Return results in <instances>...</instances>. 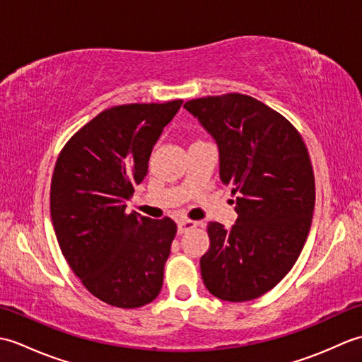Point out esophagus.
<instances>
[{
	"label": "esophagus",
	"mask_w": 362,
	"mask_h": 362,
	"mask_svg": "<svg viewBox=\"0 0 362 362\" xmlns=\"http://www.w3.org/2000/svg\"><path fill=\"white\" fill-rule=\"evenodd\" d=\"M197 227V222L196 221H191V219H183L179 222V233H187L188 230Z\"/></svg>",
	"instance_id": "esophagus-1"
}]
</instances>
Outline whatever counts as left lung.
Wrapping results in <instances>:
<instances>
[{
	"instance_id": "obj_1",
	"label": "left lung",
	"mask_w": 362,
	"mask_h": 362,
	"mask_svg": "<svg viewBox=\"0 0 362 362\" xmlns=\"http://www.w3.org/2000/svg\"><path fill=\"white\" fill-rule=\"evenodd\" d=\"M219 148V175L232 185L238 219L210 222L201 258L205 288L227 302H247L276 286L310 233L316 185L297 129L258 99L228 93L185 103Z\"/></svg>"
}]
</instances>
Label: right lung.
I'll return each instance as SVG.
<instances>
[{
  "label": "right lung",
  "mask_w": 362,
  "mask_h": 362,
  "mask_svg": "<svg viewBox=\"0 0 362 362\" xmlns=\"http://www.w3.org/2000/svg\"><path fill=\"white\" fill-rule=\"evenodd\" d=\"M182 103L105 109L68 140L54 168L51 219L60 250L83 286L118 308L151 303L163 284L175 222L126 213V201Z\"/></svg>",
  "instance_id": "add662e5"
}]
</instances>
